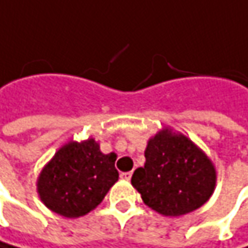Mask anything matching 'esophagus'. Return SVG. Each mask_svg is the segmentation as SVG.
I'll list each match as a JSON object with an SVG mask.
<instances>
[{
	"label": "esophagus",
	"mask_w": 248,
	"mask_h": 248,
	"mask_svg": "<svg viewBox=\"0 0 248 248\" xmlns=\"http://www.w3.org/2000/svg\"><path fill=\"white\" fill-rule=\"evenodd\" d=\"M121 177H122L124 180H126V181H129V180L132 178V171H127V172H122V174H121Z\"/></svg>",
	"instance_id": "1"
}]
</instances>
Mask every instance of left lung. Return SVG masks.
I'll return each instance as SVG.
<instances>
[{
  "mask_svg": "<svg viewBox=\"0 0 248 248\" xmlns=\"http://www.w3.org/2000/svg\"><path fill=\"white\" fill-rule=\"evenodd\" d=\"M144 157V167L135 170L132 185L153 211L181 216L201 208L213 194L216 170L186 136L164 129L147 141Z\"/></svg>",
  "mask_w": 248,
  "mask_h": 248,
  "instance_id": "obj_1",
  "label": "left lung"
}]
</instances>
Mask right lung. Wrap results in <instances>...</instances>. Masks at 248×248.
<instances>
[{
  "mask_svg": "<svg viewBox=\"0 0 248 248\" xmlns=\"http://www.w3.org/2000/svg\"><path fill=\"white\" fill-rule=\"evenodd\" d=\"M116 154H104L94 139L70 141L57 150L37 178L42 202L64 217H80L95 209L118 181Z\"/></svg>",
  "mask_w": 248,
  "mask_h": 248,
  "instance_id": "right-lung-1",
  "label": "right lung"
}]
</instances>
